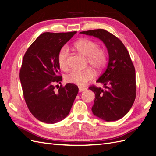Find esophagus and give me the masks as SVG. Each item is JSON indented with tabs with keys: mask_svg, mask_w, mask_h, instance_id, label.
I'll list each match as a JSON object with an SVG mask.
<instances>
[{
	"mask_svg": "<svg viewBox=\"0 0 156 156\" xmlns=\"http://www.w3.org/2000/svg\"><path fill=\"white\" fill-rule=\"evenodd\" d=\"M87 90V88H83V87H79V92H83L84 90Z\"/></svg>",
	"mask_w": 156,
	"mask_h": 156,
	"instance_id": "34e87169",
	"label": "esophagus"
}]
</instances>
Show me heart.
<instances>
[{"mask_svg": "<svg viewBox=\"0 0 156 156\" xmlns=\"http://www.w3.org/2000/svg\"><path fill=\"white\" fill-rule=\"evenodd\" d=\"M77 51L87 56V63L97 71L101 70L107 62V53L105 49L99 48L95 41L88 38H83L75 44ZM68 48L67 47L60 50L58 55V63L60 68L64 71L68 69ZM94 72L90 68L83 70H72L66 76V81L68 83L77 84L80 87L85 86L94 78Z\"/></svg>", "mask_w": 156, "mask_h": 156, "instance_id": "heart-1", "label": "heart"}]
</instances>
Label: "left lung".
Here are the masks:
<instances>
[{"instance_id": "1", "label": "left lung", "mask_w": 156, "mask_h": 156, "mask_svg": "<svg viewBox=\"0 0 156 156\" xmlns=\"http://www.w3.org/2000/svg\"><path fill=\"white\" fill-rule=\"evenodd\" d=\"M98 37L106 45L108 62L97 83L105 89L92 85L95 93L93 114L107 122L120 119L129 112L136 97L135 69L130 55L122 41L104 29L80 32Z\"/></svg>"}]
</instances>
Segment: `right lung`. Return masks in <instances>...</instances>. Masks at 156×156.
I'll list each match as a JSON object with an SVG mask.
<instances>
[{"label":"right lung","mask_w":156,"mask_h":156,"mask_svg":"<svg viewBox=\"0 0 156 156\" xmlns=\"http://www.w3.org/2000/svg\"><path fill=\"white\" fill-rule=\"evenodd\" d=\"M76 31L44 32L37 37L23 56L20 78L23 96L30 112L47 124H55L66 117L79 88L74 84L60 85L58 55Z\"/></svg>","instance_id":"1"}]
</instances>
